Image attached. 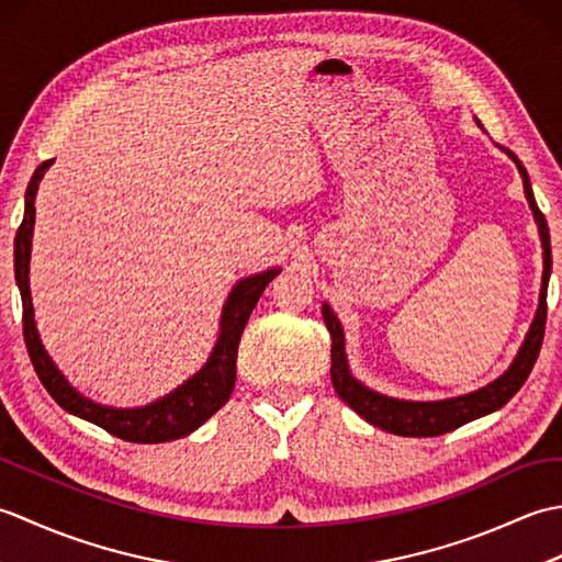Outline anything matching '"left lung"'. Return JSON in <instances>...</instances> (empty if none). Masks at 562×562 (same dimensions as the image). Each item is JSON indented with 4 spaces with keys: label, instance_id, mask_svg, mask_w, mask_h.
I'll return each mask as SVG.
<instances>
[{
    "label": "left lung",
    "instance_id": "obj_1",
    "mask_svg": "<svg viewBox=\"0 0 562 562\" xmlns=\"http://www.w3.org/2000/svg\"><path fill=\"white\" fill-rule=\"evenodd\" d=\"M479 123V121H475ZM481 125V123H479ZM507 157L517 164L524 181V195L529 200V207L533 212V220L539 224V236L543 246V280H541V294H539V308L529 326L527 338H524L521 348L515 357V362L509 364L503 376H497L491 384L465 393V396H453L445 401H403L391 398L384 393L367 389L362 381H357L348 367V357H345V336L338 316L333 314V308L324 304V321L326 328L330 330V381L336 386L338 396L350 405V408L364 417L369 425L386 429L391 435L401 437H437L451 432L465 423L483 417L493 411H499L503 405L515 396V393L524 386V381L529 379L531 369L536 364V357L541 352L543 330H546V292H548V278H551V236H548V224L543 212L539 210L533 200V190L529 183V173L524 169L521 161L505 149Z\"/></svg>",
    "mask_w": 562,
    "mask_h": 562
}]
</instances>
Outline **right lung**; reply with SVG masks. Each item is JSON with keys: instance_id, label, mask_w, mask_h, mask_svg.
I'll return each instance as SVG.
<instances>
[{"instance_id": "1", "label": "right lung", "mask_w": 562, "mask_h": 562, "mask_svg": "<svg viewBox=\"0 0 562 562\" xmlns=\"http://www.w3.org/2000/svg\"><path fill=\"white\" fill-rule=\"evenodd\" d=\"M53 159L43 161L35 169L31 183L26 188V210H23V222L14 238V272L16 284L21 292L23 304V340H26L29 357L33 362L35 374L43 381L47 393L55 398L59 408L67 413L89 420L93 425L103 427L105 432L121 437L125 441H137V445H159V441H171L178 437H186L198 429L202 423L217 413L222 405L229 401L234 384H236V352L238 340L248 324V316L254 312L262 290L274 280L280 268H270L266 272L250 274V278L238 280L234 290L229 292L222 308L220 321V338L214 342L210 360L198 374L183 381L181 386L166 393L164 398L154 401L142 408H111V405H101L69 384L65 374L59 372L50 355L45 352L38 328L33 321V302H31V288H29V262H31V238H33V222H35V193H38V183L43 181L45 171L50 169Z\"/></svg>"}]
</instances>
